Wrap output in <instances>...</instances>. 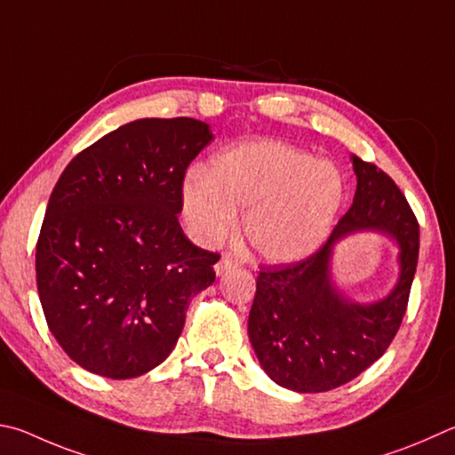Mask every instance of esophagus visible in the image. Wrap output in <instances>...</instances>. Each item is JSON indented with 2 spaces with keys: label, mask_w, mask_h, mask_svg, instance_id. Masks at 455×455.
<instances>
[{
  "label": "esophagus",
  "mask_w": 455,
  "mask_h": 455,
  "mask_svg": "<svg viewBox=\"0 0 455 455\" xmlns=\"http://www.w3.org/2000/svg\"><path fill=\"white\" fill-rule=\"evenodd\" d=\"M236 267H238V260H235L230 254H225L217 264H214V272H217V276H222V275H225V272L233 270Z\"/></svg>",
  "instance_id": "esophagus-1"
}]
</instances>
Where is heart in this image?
Wrapping results in <instances>:
<instances>
[{"label": "heart", "instance_id": "obj_1", "mask_svg": "<svg viewBox=\"0 0 455 455\" xmlns=\"http://www.w3.org/2000/svg\"><path fill=\"white\" fill-rule=\"evenodd\" d=\"M346 180L334 163L278 141H246L212 156L185 179L180 203L188 233L217 244L243 211V233L270 262H299L326 243L342 209Z\"/></svg>", "mask_w": 455, "mask_h": 455}]
</instances>
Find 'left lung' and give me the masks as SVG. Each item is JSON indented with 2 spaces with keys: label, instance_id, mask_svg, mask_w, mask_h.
Returning <instances> with one entry per match:
<instances>
[{
  "label": "left lung",
  "instance_id": "1",
  "mask_svg": "<svg viewBox=\"0 0 455 455\" xmlns=\"http://www.w3.org/2000/svg\"><path fill=\"white\" fill-rule=\"evenodd\" d=\"M356 195L320 251L296 264L262 267L249 314V340L262 370L300 394L328 392L382 356L406 314L419 252V227L406 196L376 164L352 155ZM356 232L399 244V280L384 299L352 301L331 276L333 246Z\"/></svg>",
  "mask_w": 455,
  "mask_h": 455
}]
</instances>
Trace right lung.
Masks as SVG:
<instances>
[{
	"label": "right lung",
	"instance_id": "1",
	"mask_svg": "<svg viewBox=\"0 0 455 455\" xmlns=\"http://www.w3.org/2000/svg\"><path fill=\"white\" fill-rule=\"evenodd\" d=\"M212 141L203 121L137 119L73 159L49 196L36 272L47 326L65 354L127 379L175 348L219 254L185 236V171Z\"/></svg>",
	"mask_w": 455,
	"mask_h": 455
}]
</instances>
